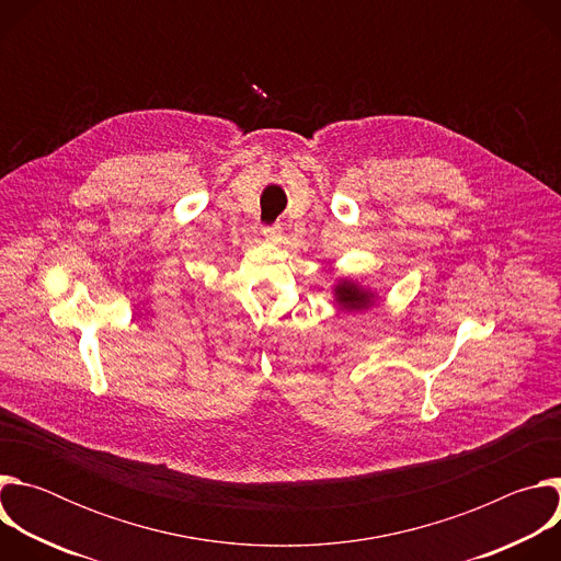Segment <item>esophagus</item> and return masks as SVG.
<instances>
[{"label": "esophagus", "instance_id": "1", "mask_svg": "<svg viewBox=\"0 0 561 561\" xmlns=\"http://www.w3.org/2000/svg\"><path fill=\"white\" fill-rule=\"evenodd\" d=\"M262 234H264V239H268V242H277L279 234H282V226H279V224L264 226V228H262Z\"/></svg>", "mask_w": 561, "mask_h": 561}]
</instances>
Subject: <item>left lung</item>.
Returning a JSON list of instances; mask_svg holds the SVG:
<instances>
[{
	"mask_svg": "<svg viewBox=\"0 0 561 561\" xmlns=\"http://www.w3.org/2000/svg\"><path fill=\"white\" fill-rule=\"evenodd\" d=\"M335 301L340 304V308L344 310H364L373 304L375 295L366 288H362L357 282L353 279H340L335 284Z\"/></svg>",
	"mask_w": 561,
	"mask_h": 561,
	"instance_id": "left-lung-1",
	"label": "left lung"
}]
</instances>
